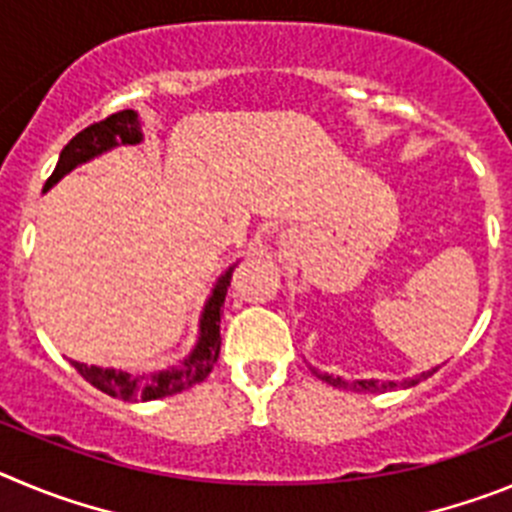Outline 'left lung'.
Wrapping results in <instances>:
<instances>
[{
	"label": "left lung",
	"instance_id": "left-lung-1",
	"mask_svg": "<svg viewBox=\"0 0 512 512\" xmlns=\"http://www.w3.org/2000/svg\"><path fill=\"white\" fill-rule=\"evenodd\" d=\"M436 370H431V372H421V375L418 377H413V380H403V382H393V380H388V382H380V380H357V382H347V380H342V377H334V375H329V372H321V380L324 382H329V385H334V388H352V390H359V393H377V390H393V388H400V385H403V388H411V385H418V382L421 380H426V377H431L434 375Z\"/></svg>",
	"mask_w": 512,
	"mask_h": 512
}]
</instances>
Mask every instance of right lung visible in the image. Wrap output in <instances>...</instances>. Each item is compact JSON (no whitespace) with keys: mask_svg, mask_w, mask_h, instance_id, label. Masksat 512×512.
<instances>
[{"mask_svg":"<svg viewBox=\"0 0 512 512\" xmlns=\"http://www.w3.org/2000/svg\"><path fill=\"white\" fill-rule=\"evenodd\" d=\"M140 140V119H137V112H132V109L109 114L107 119L89 124L86 130L78 132V135L61 150V158H58L53 176L45 181V191H48L53 183L61 181L68 170L86 163V160H91L94 155L104 153V150H109V147L114 145H137ZM232 273L234 267H229L227 273L219 278V283H216L209 301H206L204 313H201L199 344H196V349L183 359L181 365L165 367V370L150 372V375H127V372L101 370V367H86L81 365V362H73L78 375L84 377L86 382H91L94 388H99L101 393L122 400L168 398V395L183 393V390L204 382L206 377H209V372L214 370L216 359H219V349H222L219 321H222L224 316V298H227Z\"/></svg>","mask_w":512,"mask_h":512,"instance_id":"right-lung-1","label":"right lung"}]
</instances>
